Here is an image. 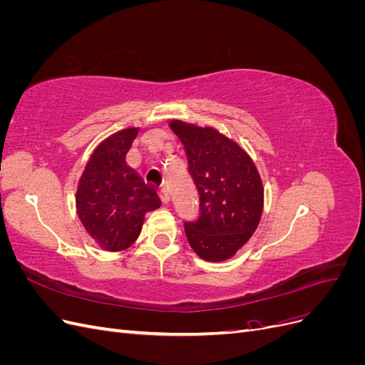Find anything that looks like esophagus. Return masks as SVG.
<instances>
[{
    "label": "esophagus",
    "instance_id": "esophagus-1",
    "mask_svg": "<svg viewBox=\"0 0 365 365\" xmlns=\"http://www.w3.org/2000/svg\"><path fill=\"white\" fill-rule=\"evenodd\" d=\"M160 197H161V201L164 202V204H168L169 201H170V196H169V190H168V187L165 185H161V189H160Z\"/></svg>",
    "mask_w": 365,
    "mask_h": 365
}]
</instances>
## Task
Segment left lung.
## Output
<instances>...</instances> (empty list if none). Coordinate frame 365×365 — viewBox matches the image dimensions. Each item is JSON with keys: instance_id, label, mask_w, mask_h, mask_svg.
I'll return each mask as SVG.
<instances>
[{"instance_id": "left-lung-1", "label": "left lung", "mask_w": 365, "mask_h": 365, "mask_svg": "<svg viewBox=\"0 0 365 365\" xmlns=\"http://www.w3.org/2000/svg\"><path fill=\"white\" fill-rule=\"evenodd\" d=\"M169 126L184 145L200 193V217L184 224L187 240L207 262L228 260L260 222L263 184L259 170L235 140L215 128L182 120H172Z\"/></svg>"}]
</instances>
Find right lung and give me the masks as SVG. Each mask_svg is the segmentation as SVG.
I'll list each match as a JSON object with an SVG mask.
<instances>
[{"label":"right lung","mask_w":365,"mask_h":365,"mask_svg":"<svg viewBox=\"0 0 365 365\" xmlns=\"http://www.w3.org/2000/svg\"><path fill=\"white\" fill-rule=\"evenodd\" d=\"M137 134L138 128H128L105 138L91 153L77 185V215L105 251L129 248L141 233L146 213L161 205L157 190L126 163Z\"/></svg>","instance_id":"obj_1"}]
</instances>
